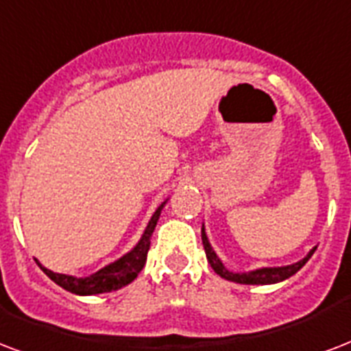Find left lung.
Returning a JSON list of instances; mask_svg holds the SVG:
<instances>
[{
    "mask_svg": "<svg viewBox=\"0 0 351 351\" xmlns=\"http://www.w3.org/2000/svg\"><path fill=\"white\" fill-rule=\"evenodd\" d=\"M202 245H204L206 250V258L210 261L211 269L217 272L219 276L224 278V280H230V282L235 283H245V285H267V283H278L283 282V280H287L293 274L300 271L302 267L309 261V258L315 252V248H313L311 252L307 254L306 258L300 259L298 263L287 265V267H265V269H258V271H250V272H230L226 267L223 265V261L217 258V254L213 252V248H211L210 241L206 237V232L202 228Z\"/></svg>",
    "mask_w": 351,
    "mask_h": 351,
    "instance_id": "1",
    "label": "left lung"
}]
</instances>
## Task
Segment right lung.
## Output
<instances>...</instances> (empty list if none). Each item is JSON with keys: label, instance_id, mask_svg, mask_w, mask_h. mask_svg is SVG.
Returning <instances> with one entry per match:
<instances>
[{"label": "right lung", "instance_id": "obj_1", "mask_svg": "<svg viewBox=\"0 0 351 351\" xmlns=\"http://www.w3.org/2000/svg\"><path fill=\"white\" fill-rule=\"evenodd\" d=\"M164 204L154 211V215H152L149 224H147L145 232L141 235L140 243L130 252L125 254L123 258H119L114 263L106 265L104 269L97 271L92 276L73 278L68 276V274H58V272L45 269L42 265H40V269L57 285H60V287L69 291V293L82 294V296H86V294L110 293V291H117V289L125 287L130 282H134V278L140 274L143 265H145L147 252H149V247H151V235L154 232V226H156L158 219H160V211H162Z\"/></svg>", "mask_w": 351, "mask_h": 351}]
</instances>
